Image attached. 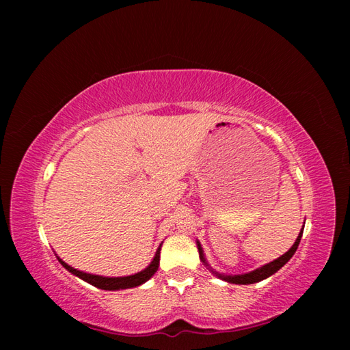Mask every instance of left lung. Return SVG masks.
<instances>
[{"mask_svg": "<svg viewBox=\"0 0 350 350\" xmlns=\"http://www.w3.org/2000/svg\"><path fill=\"white\" fill-rule=\"evenodd\" d=\"M302 230H304V227H302ZM302 230H301L299 236L296 237V242L293 243V247L290 248V250L286 252V254H282V256H281V257H278L277 260H273V262L267 263V265H265V266H262V267H258V269L252 271V272H248V273H243V275H222V273H218L217 271H213L212 267H209V265H207V262H206L204 254H203V248H202V245H200V242H197L200 260H202V262H203L207 267H209V269H211L215 275H217L218 278H221V280L232 282V284H254V282H258V281H262V280H265V278H267V277H271L272 273H275L277 271H280L281 267L284 266V265L288 262L290 258H292V256L295 254L296 250H298V245H299V242H301Z\"/></svg>", "mask_w": 350, "mask_h": 350, "instance_id": "8db88e82", "label": "left lung"}]
</instances>
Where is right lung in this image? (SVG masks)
Masks as SVG:
<instances>
[{
  "label": "right lung",
  "instance_id": "add662e5",
  "mask_svg": "<svg viewBox=\"0 0 350 350\" xmlns=\"http://www.w3.org/2000/svg\"><path fill=\"white\" fill-rule=\"evenodd\" d=\"M159 251H161V245H159L158 251H156L152 263L148 265L144 271H141L135 275H129V277H100V275L85 273L83 271L73 269L72 266L64 263L60 257H57V258H58V262H60L66 267V269L72 272L73 275H77V277H79L81 280L87 281L88 284H92V286L102 288V290H122V288H131V287H137V286L144 284L146 281H148L153 277V273L158 271V267H159V260H161Z\"/></svg>",
  "mask_w": 350,
  "mask_h": 350
}]
</instances>
